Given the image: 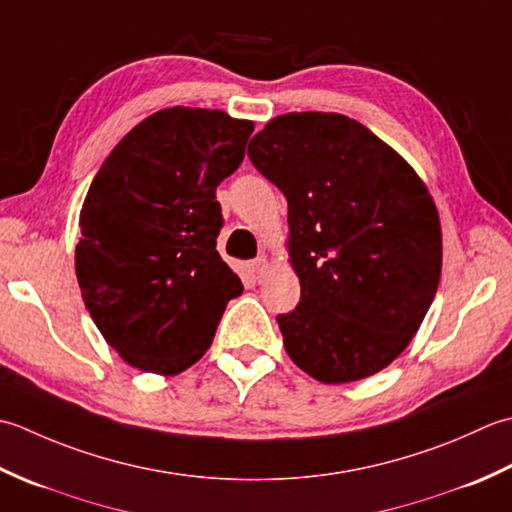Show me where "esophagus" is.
<instances>
[{
  "instance_id": "1",
  "label": "esophagus",
  "mask_w": 512,
  "mask_h": 512,
  "mask_svg": "<svg viewBox=\"0 0 512 512\" xmlns=\"http://www.w3.org/2000/svg\"><path fill=\"white\" fill-rule=\"evenodd\" d=\"M265 271H267V258H265V256L254 258V260H252V274H254L256 278H263Z\"/></svg>"
}]
</instances>
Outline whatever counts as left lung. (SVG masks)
I'll use <instances>...</instances> for the list:
<instances>
[{"mask_svg":"<svg viewBox=\"0 0 512 512\" xmlns=\"http://www.w3.org/2000/svg\"><path fill=\"white\" fill-rule=\"evenodd\" d=\"M285 194L300 302L280 314L298 367L325 384L369 378L400 356L435 298L442 229L420 176L336 112H289L249 141Z\"/></svg>","mask_w":512,"mask_h":512,"instance_id":"left-lung-1","label":"left lung"}]
</instances>
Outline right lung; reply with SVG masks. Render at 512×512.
<instances>
[{"mask_svg": "<svg viewBox=\"0 0 512 512\" xmlns=\"http://www.w3.org/2000/svg\"><path fill=\"white\" fill-rule=\"evenodd\" d=\"M252 132V121L223 110L165 108L125 134L92 179L77 280L103 338L132 367H192L243 294L216 252V187L238 170Z\"/></svg>", "mask_w": 512, "mask_h": 512, "instance_id": "1", "label": "right lung"}]
</instances>
